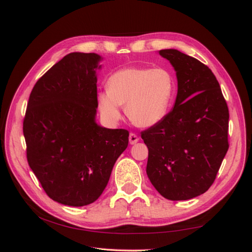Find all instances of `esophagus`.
Segmentation results:
<instances>
[{"label": "esophagus", "instance_id": "34e87169", "mask_svg": "<svg viewBox=\"0 0 252 252\" xmlns=\"http://www.w3.org/2000/svg\"><path fill=\"white\" fill-rule=\"evenodd\" d=\"M139 136L138 135H136L135 133H130V134H129V143H130L131 145H133V144H136V143H138L139 142Z\"/></svg>", "mask_w": 252, "mask_h": 252}]
</instances>
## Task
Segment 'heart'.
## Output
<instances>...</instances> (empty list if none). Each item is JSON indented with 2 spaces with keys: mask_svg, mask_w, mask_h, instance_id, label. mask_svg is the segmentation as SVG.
Listing matches in <instances>:
<instances>
[{
  "mask_svg": "<svg viewBox=\"0 0 252 252\" xmlns=\"http://www.w3.org/2000/svg\"><path fill=\"white\" fill-rule=\"evenodd\" d=\"M108 90L97 95L103 119L116 124L122 117V105L136 126L148 128L163 121L168 113L174 93V79L165 68L128 67L114 72Z\"/></svg>",
  "mask_w": 252,
  "mask_h": 252,
  "instance_id": "1",
  "label": "heart"
}]
</instances>
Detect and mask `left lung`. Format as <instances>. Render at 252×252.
I'll list each match as a JSON object with an SVG mask.
<instances>
[{
	"instance_id": "8db88e82",
	"label": "left lung",
	"mask_w": 252,
	"mask_h": 252,
	"mask_svg": "<svg viewBox=\"0 0 252 252\" xmlns=\"http://www.w3.org/2000/svg\"><path fill=\"white\" fill-rule=\"evenodd\" d=\"M158 53L177 72L178 94L164 120L141 133L148 147L146 172L159 194L184 201L215 182L229 147V111L207 66L177 49Z\"/></svg>"
}]
</instances>
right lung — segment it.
I'll return each instance as SVG.
<instances>
[{"label": "right lung", "mask_w": 252, "mask_h": 252, "mask_svg": "<svg viewBox=\"0 0 252 252\" xmlns=\"http://www.w3.org/2000/svg\"><path fill=\"white\" fill-rule=\"evenodd\" d=\"M96 53L71 52L35 83L23 122L29 167L58 203L81 207L107 186L129 132L95 123Z\"/></svg>", "instance_id": "right-lung-1"}]
</instances>
